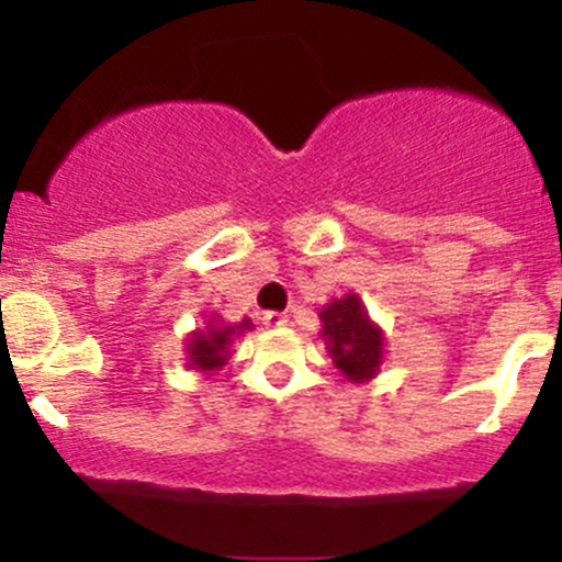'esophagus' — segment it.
<instances>
[{
    "mask_svg": "<svg viewBox=\"0 0 562 562\" xmlns=\"http://www.w3.org/2000/svg\"><path fill=\"white\" fill-rule=\"evenodd\" d=\"M263 325H267V327H282V325H288V314H282V312H267V314H263Z\"/></svg>",
    "mask_w": 562,
    "mask_h": 562,
    "instance_id": "34e87169",
    "label": "esophagus"
}]
</instances>
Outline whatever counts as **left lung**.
Wrapping results in <instances>:
<instances>
[{"label":"left lung","mask_w":562,"mask_h":562,"mask_svg":"<svg viewBox=\"0 0 562 562\" xmlns=\"http://www.w3.org/2000/svg\"><path fill=\"white\" fill-rule=\"evenodd\" d=\"M322 340L333 364L338 367L351 383H364L375 378L385 353V335L367 314L359 295L348 293L335 299L319 312Z\"/></svg>","instance_id":"left-lung-1"}]
</instances>
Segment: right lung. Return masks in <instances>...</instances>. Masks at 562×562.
Here are the masks:
<instances>
[{
  "instance_id": "obj_1",
  "label": "right lung",
  "mask_w": 562,
  "mask_h": 562,
  "mask_svg": "<svg viewBox=\"0 0 562 562\" xmlns=\"http://www.w3.org/2000/svg\"><path fill=\"white\" fill-rule=\"evenodd\" d=\"M245 330H254V322L245 317L237 325H224L222 319L211 317V322H205L203 330H195L187 340V353H190V370H200V372H214L222 370L229 359V346L235 340V335H240Z\"/></svg>"
}]
</instances>
